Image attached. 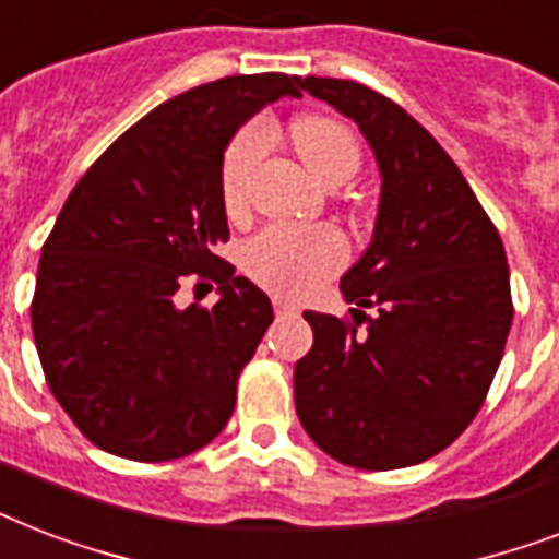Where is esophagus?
Listing matches in <instances>:
<instances>
[{"mask_svg":"<svg viewBox=\"0 0 559 559\" xmlns=\"http://www.w3.org/2000/svg\"><path fill=\"white\" fill-rule=\"evenodd\" d=\"M272 305H275V313H278V316H293V313H298V310H301L296 301H289V298H281V296H275V301H272Z\"/></svg>","mask_w":559,"mask_h":559,"instance_id":"obj_1","label":"esophagus"}]
</instances>
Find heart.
<instances>
[{"label": "heart", "mask_w": 559, "mask_h": 559, "mask_svg": "<svg viewBox=\"0 0 559 559\" xmlns=\"http://www.w3.org/2000/svg\"><path fill=\"white\" fill-rule=\"evenodd\" d=\"M293 142L307 170L322 186H342L359 170V144L348 127L328 116H301ZM270 147V127L252 121L231 139L219 165V193L228 214L246 205V191L258 162ZM345 261V240L331 228L272 226L246 243L243 263L263 287L287 296H307Z\"/></svg>", "instance_id": "obj_1"}]
</instances>
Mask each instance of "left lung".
<instances>
[{
    "mask_svg": "<svg viewBox=\"0 0 559 559\" xmlns=\"http://www.w3.org/2000/svg\"><path fill=\"white\" fill-rule=\"evenodd\" d=\"M298 86L359 127L380 170L371 243L340 281L366 333L307 310L313 348L293 373L298 420L342 464L412 467L467 429L502 362L513 322L502 237L406 109L354 81Z\"/></svg>",
    "mask_w": 559,
    "mask_h": 559,
    "instance_id": "left-lung-1",
    "label": "left lung"
}]
</instances>
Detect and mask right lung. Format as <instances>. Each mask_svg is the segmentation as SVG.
<instances>
[{
    "label": "right lung",
    "instance_id": "obj_1",
    "mask_svg": "<svg viewBox=\"0 0 559 559\" xmlns=\"http://www.w3.org/2000/svg\"><path fill=\"white\" fill-rule=\"evenodd\" d=\"M298 78L235 74L165 100L69 193L37 266L31 328L48 389L95 447L170 461L214 441L237 373L272 324L261 287L214 254L228 240L219 165L235 133ZM197 271L211 311L176 305Z\"/></svg>",
    "mask_w": 559,
    "mask_h": 559
}]
</instances>
